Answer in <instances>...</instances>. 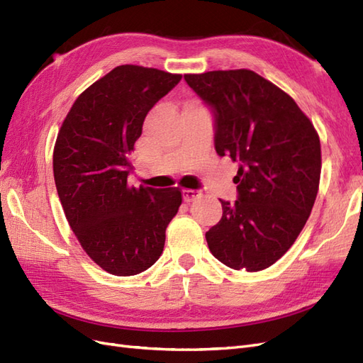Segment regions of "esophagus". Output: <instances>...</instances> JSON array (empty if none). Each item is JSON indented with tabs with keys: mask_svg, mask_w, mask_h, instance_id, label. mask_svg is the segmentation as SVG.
Segmentation results:
<instances>
[{
	"mask_svg": "<svg viewBox=\"0 0 363 363\" xmlns=\"http://www.w3.org/2000/svg\"><path fill=\"white\" fill-rule=\"evenodd\" d=\"M200 196L199 191H194V189H184L183 191V200L186 203H192L194 200H196Z\"/></svg>",
	"mask_w": 363,
	"mask_h": 363,
	"instance_id": "obj_1",
	"label": "esophagus"
}]
</instances>
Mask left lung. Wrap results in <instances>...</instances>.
I'll list each match as a JSON object with an SVG mask.
<instances>
[{"mask_svg":"<svg viewBox=\"0 0 363 363\" xmlns=\"http://www.w3.org/2000/svg\"><path fill=\"white\" fill-rule=\"evenodd\" d=\"M215 111L218 156L239 162V199L219 200L223 218L206 233L212 255L233 269L269 268L298 238L321 177L320 136L294 98L250 69L184 74Z\"/></svg>","mask_w":363,"mask_h":363,"instance_id":"left-lung-1","label":"left lung"}]
</instances>
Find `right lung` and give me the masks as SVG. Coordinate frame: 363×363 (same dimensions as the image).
<instances>
[{
	"label": "right lung",
	"mask_w": 363,
	"mask_h": 363,
	"mask_svg": "<svg viewBox=\"0 0 363 363\" xmlns=\"http://www.w3.org/2000/svg\"><path fill=\"white\" fill-rule=\"evenodd\" d=\"M180 80V74L138 65L113 68L79 95L54 144L65 216L86 255L113 276H136L155 265L182 204L179 188L127 183L147 113Z\"/></svg>",
	"instance_id": "obj_1"
}]
</instances>
